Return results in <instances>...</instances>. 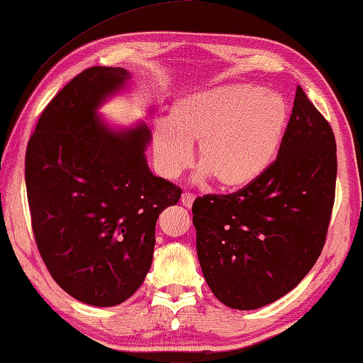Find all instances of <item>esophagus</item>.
<instances>
[{
    "label": "esophagus",
    "mask_w": 363,
    "mask_h": 363,
    "mask_svg": "<svg viewBox=\"0 0 363 363\" xmlns=\"http://www.w3.org/2000/svg\"><path fill=\"white\" fill-rule=\"evenodd\" d=\"M194 200H195V195L189 194V192H184V194L181 195V203H182L184 206H186V208H190V206H192Z\"/></svg>",
    "instance_id": "obj_1"
}]
</instances>
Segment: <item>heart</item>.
I'll list each match as a JSON object with an SVG mask.
<instances>
[{
    "label": "heart",
    "mask_w": 363,
    "mask_h": 363,
    "mask_svg": "<svg viewBox=\"0 0 363 363\" xmlns=\"http://www.w3.org/2000/svg\"><path fill=\"white\" fill-rule=\"evenodd\" d=\"M284 97L250 84H225L177 99L152 131L158 173L174 179L192 163L199 143L201 179L237 190L256 181L280 149L286 130Z\"/></svg>",
    "instance_id": "b5f03b06"
}]
</instances>
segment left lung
I'll return each instance as SVG.
<instances>
[{"label":"left lung","mask_w":363,"mask_h":363,"mask_svg":"<svg viewBox=\"0 0 363 363\" xmlns=\"http://www.w3.org/2000/svg\"><path fill=\"white\" fill-rule=\"evenodd\" d=\"M336 171L333 130L298 86L277 160L238 192L194 201L196 255L220 303L257 309L306 277L327 238Z\"/></svg>","instance_id":"1"}]
</instances>
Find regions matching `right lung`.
<instances>
[{
    "label": "right lung",
    "mask_w": 363,
    "mask_h": 363,
    "mask_svg": "<svg viewBox=\"0 0 363 363\" xmlns=\"http://www.w3.org/2000/svg\"><path fill=\"white\" fill-rule=\"evenodd\" d=\"M130 72L91 67L43 110L26 153L36 247L56 284L78 301L110 307L143 285L155 224L182 190L152 174L145 123L112 130L96 110Z\"/></svg>",
    "instance_id": "right-lung-1"
}]
</instances>
